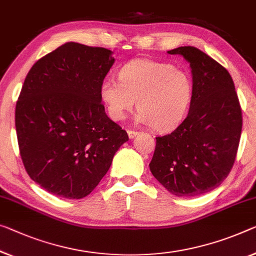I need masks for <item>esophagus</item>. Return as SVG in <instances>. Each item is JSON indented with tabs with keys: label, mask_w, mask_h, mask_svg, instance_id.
Instances as JSON below:
<instances>
[{
	"label": "esophagus",
	"mask_w": 256,
	"mask_h": 256,
	"mask_svg": "<svg viewBox=\"0 0 256 256\" xmlns=\"http://www.w3.org/2000/svg\"><path fill=\"white\" fill-rule=\"evenodd\" d=\"M127 132H128L129 138H134V137H136L137 135H138V132H136V130H132V129H128Z\"/></svg>",
	"instance_id": "1"
}]
</instances>
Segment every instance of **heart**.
<instances>
[{"mask_svg": "<svg viewBox=\"0 0 256 256\" xmlns=\"http://www.w3.org/2000/svg\"><path fill=\"white\" fill-rule=\"evenodd\" d=\"M192 90L186 70L168 62L135 60L120 70L119 78H106L100 94L113 120H124L137 100L136 120L156 132H169L186 116Z\"/></svg>", "mask_w": 256, "mask_h": 256, "instance_id": "1", "label": "heart"}]
</instances>
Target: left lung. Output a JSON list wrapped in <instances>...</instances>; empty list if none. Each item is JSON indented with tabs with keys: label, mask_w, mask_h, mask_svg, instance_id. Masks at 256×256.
Returning a JSON list of instances; mask_svg holds the SVG:
<instances>
[{
	"label": "left lung",
	"mask_w": 256,
	"mask_h": 256,
	"mask_svg": "<svg viewBox=\"0 0 256 256\" xmlns=\"http://www.w3.org/2000/svg\"><path fill=\"white\" fill-rule=\"evenodd\" d=\"M190 62L192 97L188 116L174 132L156 137L153 176L176 196H196L218 188L234 164L242 108L234 80L221 64L194 46L168 51Z\"/></svg>",
	"instance_id": "obj_1"
}]
</instances>
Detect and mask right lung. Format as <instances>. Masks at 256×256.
Here are the masks:
<instances>
[{
	"instance_id": "right-lung-1",
	"label": "right lung",
	"mask_w": 256,
	"mask_h": 256,
	"mask_svg": "<svg viewBox=\"0 0 256 256\" xmlns=\"http://www.w3.org/2000/svg\"><path fill=\"white\" fill-rule=\"evenodd\" d=\"M113 62L111 50L68 42L26 76L16 105L19 152L30 178L50 194L84 198L128 140L102 104Z\"/></svg>"
}]
</instances>
